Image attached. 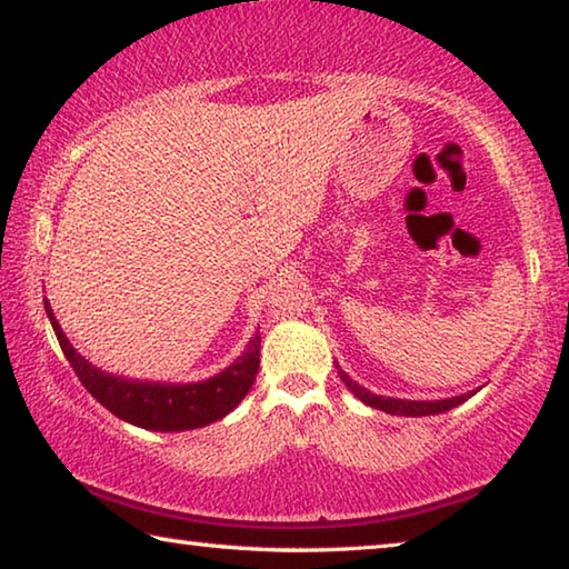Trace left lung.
<instances>
[{"label": "left lung", "mask_w": 569, "mask_h": 569, "mask_svg": "<svg viewBox=\"0 0 569 569\" xmlns=\"http://www.w3.org/2000/svg\"><path fill=\"white\" fill-rule=\"evenodd\" d=\"M336 369H339V377L346 383V387L351 389V393L356 399H361L366 407H373L379 411H387L391 417H431V413H445L449 409L459 407V403H465L467 399L475 397L477 391H467V393H459V397H451V399H437V401H411V399H393V397H377V393H371L369 389H363L361 383H356L349 373L341 371V366L336 363Z\"/></svg>", "instance_id": "obj_1"}]
</instances>
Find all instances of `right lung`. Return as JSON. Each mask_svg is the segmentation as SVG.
<instances>
[{
    "label": "right lung",
    "instance_id": "add662e5",
    "mask_svg": "<svg viewBox=\"0 0 569 569\" xmlns=\"http://www.w3.org/2000/svg\"><path fill=\"white\" fill-rule=\"evenodd\" d=\"M44 311L50 319L64 359L94 399L114 417L150 431H188L208 427L233 411L246 399L261 363V336L253 333L248 349L216 377L196 383L138 381L118 373H108L90 363L74 349L57 323L50 301L44 298Z\"/></svg>",
    "mask_w": 569,
    "mask_h": 569
}]
</instances>
